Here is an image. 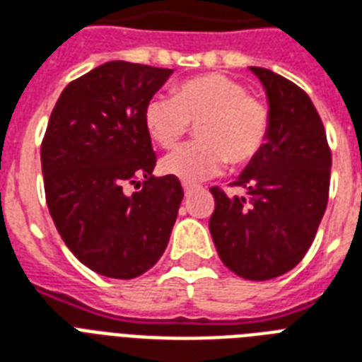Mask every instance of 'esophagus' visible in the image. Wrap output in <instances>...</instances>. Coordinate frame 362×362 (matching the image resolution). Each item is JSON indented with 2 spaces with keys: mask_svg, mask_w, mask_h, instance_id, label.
I'll list each match as a JSON object with an SVG mask.
<instances>
[{
  "mask_svg": "<svg viewBox=\"0 0 362 362\" xmlns=\"http://www.w3.org/2000/svg\"><path fill=\"white\" fill-rule=\"evenodd\" d=\"M182 187H184V193H186V195H187V193H189V192H192V189H193V186H192V184H187V182H186V184H182Z\"/></svg>",
  "mask_w": 362,
  "mask_h": 362,
  "instance_id": "1",
  "label": "esophagus"
}]
</instances>
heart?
Wrapping results in <instances>:
<instances>
[{
  "label": "heart",
  "mask_w": 362,
  "mask_h": 362,
  "mask_svg": "<svg viewBox=\"0 0 362 362\" xmlns=\"http://www.w3.org/2000/svg\"><path fill=\"white\" fill-rule=\"evenodd\" d=\"M195 127L197 142L180 146L161 161V170L193 184L218 175L226 161L243 167L258 157L272 131V110L241 81L224 74L184 79L170 98L156 96L144 107V127L161 148L178 144Z\"/></svg>",
  "instance_id": "b5f03b06"
}]
</instances>
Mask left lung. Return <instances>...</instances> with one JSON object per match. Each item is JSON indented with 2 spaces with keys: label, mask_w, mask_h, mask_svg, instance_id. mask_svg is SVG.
Listing matches in <instances>:
<instances>
[{
  "label": "left lung",
  "mask_w": 362,
  "mask_h": 362,
  "mask_svg": "<svg viewBox=\"0 0 362 362\" xmlns=\"http://www.w3.org/2000/svg\"><path fill=\"white\" fill-rule=\"evenodd\" d=\"M264 85L272 131L264 150L231 186L245 195L214 197L209 230L226 267L248 281L275 279L296 267L328 203L332 156L327 132L305 90L266 68H250Z\"/></svg>",
  "instance_id": "8db88e82"
}]
</instances>
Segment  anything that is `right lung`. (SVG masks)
<instances>
[{"mask_svg": "<svg viewBox=\"0 0 362 362\" xmlns=\"http://www.w3.org/2000/svg\"><path fill=\"white\" fill-rule=\"evenodd\" d=\"M173 70L114 60L77 77L52 107L41 170L52 222L77 260L134 279L167 248L182 203L176 176L151 175L144 107ZM127 183L141 189L124 195Z\"/></svg>", "mask_w": 362, "mask_h": 362, "instance_id": "obj_1", "label": "right lung"}]
</instances>
